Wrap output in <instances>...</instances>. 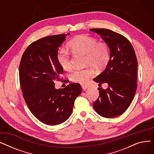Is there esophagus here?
I'll return each instance as SVG.
<instances>
[{
  "instance_id": "obj_1",
  "label": "esophagus",
  "mask_w": 154,
  "mask_h": 154,
  "mask_svg": "<svg viewBox=\"0 0 154 154\" xmlns=\"http://www.w3.org/2000/svg\"><path fill=\"white\" fill-rule=\"evenodd\" d=\"M81 86H82V88L83 90H85V89H87V88H88V86H87V85H82Z\"/></svg>"
}]
</instances>
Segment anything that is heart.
I'll use <instances>...</instances> for the list:
<instances>
[{
  "instance_id": "obj_1",
  "label": "heart",
  "mask_w": 154,
  "mask_h": 154,
  "mask_svg": "<svg viewBox=\"0 0 154 154\" xmlns=\"http://www.w3.org/2000/svg\"><path fill=\"white\" fill-rule=\"evenodd\" d=\"M68 46L72 51L85 55L87 63L95 69L102 68L109 60L110 52L107 44L98 42L94 37L80 35L72 39ZM57 59L63 69H69L70 67V57L67 51L60 49L57 55ZM92 75V70L88 69H75L72 72L70 79L75 82L84 84Z\"/></svg>"
}]
</instances>
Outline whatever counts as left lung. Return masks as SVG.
<instances>
[{
  "mask_svg": "<svg viewBox=\"0 0 154 154\" xmlns=\"http://www.w3.org/2000/svg\"><path fill=\"white\" fill-rule=\"evenodd\" d=\"M100 35L110 50L107 67L94 80L108 84L106 89L99 88V97L93 107L106 118L120 116L132 103L137 89V60L134 48L124 36L106 29H91Z\"/></svg>",
  "mask_w": 154,
  "mask_h": 154,
  "instance_id": "left-lung-1",
  "label": "left lung"
}]
</instances>
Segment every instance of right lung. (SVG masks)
<instances>
[{"mask_svg":"<svg viewBox=\"0 0 154 154\" xmlns=\"http://www.w3.org/2000/svg\"><path fill=\"white\" fill-rule=\"evenodd\" d=\"M67 34L47 36L32 43L23 52L19 66L23 97L38 120L47 125L63 123L70 116L75 99L82 92L73 83L56 89L54 82L63 72L57 59L59 47Z\"/></svg>","mask_w":154,"mask_h":154,"instance_id":"1","label":"right lung"}]
</instances>
